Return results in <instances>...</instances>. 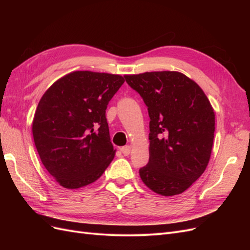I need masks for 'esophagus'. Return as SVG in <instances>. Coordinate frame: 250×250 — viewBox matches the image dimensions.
Instances as JSON below:
<instances>
[{"label":"esophagus","instance_id":"34e87169","mask_svg":"<svg viewBox=\"0 0 250 250\" xmlns=\"http://www.w3.org/2000/svg\"><path fill=\"white\" fill-rule=\"evenodd\" d=\"M121 152H122L124 155H128V154H130V152H131V147H130L129 145L124 146V147L121 148Z\"/></svg>","mask_w":250,"mask_h":250}]
</instances>
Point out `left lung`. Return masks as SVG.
Masks as SVG:
<instances>
[{
  "mask_svg": "<svg viewBox=\"0 0 250 250\" xmlns=\"http://www.w3.org/2000/svg\"><path fill=\"white\" fill-rule=\"evenodd\" d=\"M150 117L149 162L140 176L162 196L185 192L207 169L215 132V112L201 87L174 71L125 75Z\"/></svg>",
  "mask_w": 250,
  "mask_h": 250,
  "instance_id": "left-lung-1",
  "label": "left lung"
}]
</instances>
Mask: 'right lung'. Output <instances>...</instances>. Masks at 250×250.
Returning a JSON list of instances; mask_svg holds the SVG:
<instances>
[{"mask_svg": "<svg viewBox=\"0 0 250 250\" xmlns=\"http://www.w3.org/2000/svg\"><path fill=\"white\" fill-rule=\"evenodd\" d=\"M124 81L120 75L76 71L42 97L32 123L34 144L44 168L62 187L94 183L115 157L105 110Z\"/></svg>", "mask_w": 250, "mask_h": 250, "instance_id": "1", "label": "right lung"}]
</instances>
